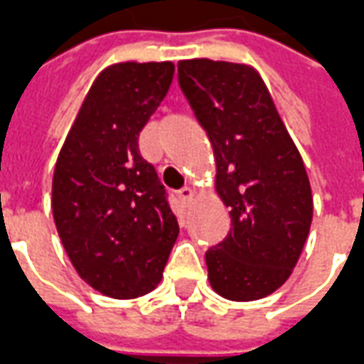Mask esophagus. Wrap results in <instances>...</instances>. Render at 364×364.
I'll list each match as a JSON object with an SVG mask.
<instances>
[{
  "mask_svg": "<svg viewBox=\"0 0 364 364\" xmlns=\"http://www.w3.org/2000/svg\"><path fill=\"white\" fill-rule=\"evenodd\" d=\"M178 198H180V200H182L184 203H190L192 200H194V190H192V188H188V186L182 188V190L178 192Z\"/></svg>",
  "mask_w": 364,
  "mask_h": 364,
  "instance_id": "34e87169",
  "label": "esophagus"
}]
</instances>
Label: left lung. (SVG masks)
<instances>
[{"instance_id":"1","label":"left lung","mask_w":364,"mask_h":364,"mask_svg":"<svg viewBox=\"0 0 364 364\" xmlns=\"http://www.w3.org/2000/svg\"><path fill=\"white\" fill-rule=\"evenodd\" d=\"M178 84L215 154L228 237L205 252L211 288L235 301L269 296L300 259L314 215L306 166L259 72L247 64L178 63Z\"/></svg>"}]
</instances>
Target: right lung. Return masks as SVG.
Instances as JSON below:
<instances>
[{
    "instance_id": "right-lung-1",
    "label": "right lung",
    "mask_w": 364,
    "mask_h": 364,
    "mask_svg": "<svg viewBox=\"0 0 364 364\" xmlns=\"http://www.w3.org/2000/svg\"><path fill=\"white\" fill-rule=\"evenodd\" d=\"M172 63H121L90 87L54 166L53 215L74 269L97 292H151L178 237L166 188L139 133L168 92Z\"/></svg>"
}]
</instances>
